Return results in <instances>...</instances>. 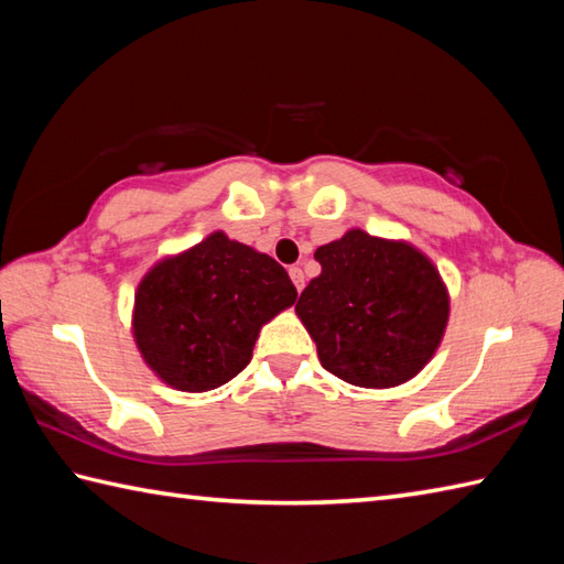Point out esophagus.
<instances>
[{
	"mask_svg": "<svg viewBox=\"0 0 564 564\" xmlns=\"http://www.w3.org/2000/svg\"><path fill=\"white\" fill-rule=\"evenodd\" d=\"M289 273H291V281L295 283L297 293H301V291H303V285H305V275H303V269H301V267H291V269H289Z\"/></svg>",
	"mask_w": 564,
	"mask_h": 564,
	"instance_id": "34e87169",
	"label": "esophagus"
}]
</instances>
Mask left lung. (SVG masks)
I'll use <instances>...</instances> for the list:
<instances>
[{
  "label": "left lung",
  "instance_id": "8db88e82",
  "mask_svg": "<svg viewBox=\"0 0 564 564\" xmlns=\"http://www.w3.org/2000/svg\"><path fill=\"white\" fill-rule=\"evenodd\" d=\"M322 273L295 305L319 364L358 388L412 380L446 334L451 295L438 269L404 239L351 227L315 251Z\"/></svg>",
  "mask_w": 564,
  "mask_h": 564
}]
</instances>
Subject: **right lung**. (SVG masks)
<instances>
[{
  "mask_svg": "<svg viewBox=\"0 0 564 564\" xmlns=\"http://www.w3.org/2000/svg\"><path fill=\"white\" fill-rule=\"evenodd\" d=\"M295 297L279 261L215 230L150 267L130 325L142 361L164 386L208 392L247 368L261 327Z\"/></svg>",
  "mask_w": 564,
  "mask_h": 564,
  "instance_id": "right-lung-1",
  "label": "right lung"
}]
</instances>
